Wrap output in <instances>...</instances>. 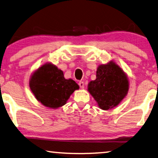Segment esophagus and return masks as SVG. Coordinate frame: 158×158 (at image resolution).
<instances>
[{
    "label": "esophagus",
    "instance_id": "34e87169",
    "mask_svg": "<svg viewBox=\"0 0 158 158\" xmlns=\"http://www.w3.org/2000/svg\"><path fill=\"white\" fill-rule=\"evenodd\" d=\"M79 87L81 89H84V83L83 81H79Z\"/></svg>",
    "mask_w": 158,
    "mask_h": 158
}]
</instances>
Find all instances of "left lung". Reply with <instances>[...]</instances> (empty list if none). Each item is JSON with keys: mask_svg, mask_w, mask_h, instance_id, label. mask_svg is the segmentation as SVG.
<instances>
[{"mask_svg": "<svg viewBox=\"0 0 158 158\" xmlns=\"http://www.w3.org/2000/svg\"><path fill=\"white\" fill-rule=\"evenodd\" d=\"M129 81L123 70L110 61L101 64L96 71V79L88 85V91L100 108L104 110L113 108L127 96Z\"/></svg>", "mask_w": 158, "mask_h": 158, "instance_id": "1", "label": "left lung"}]
</instances>
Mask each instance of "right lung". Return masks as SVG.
Instances as JSON below:
<instances>
[{
	"instance_id": "obj_1",
	"label": "right lung",
	"mask_w": 158,
	"mask_h": 158,
	"mask_svg": "<svg viewBox=\"0 0 158 158\" xmlns=\"http://www.w3.org/2000/svg\"><path fill=\"white\" fill-rule=\"evenodd\" d=\"M34 96L46 107L57 108L66 104L79 86L74 80L66 79L63 72L51 63H46L34 72L29 81Z\"/></svg>"
}]
</instances>
